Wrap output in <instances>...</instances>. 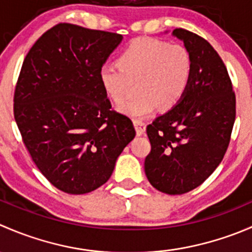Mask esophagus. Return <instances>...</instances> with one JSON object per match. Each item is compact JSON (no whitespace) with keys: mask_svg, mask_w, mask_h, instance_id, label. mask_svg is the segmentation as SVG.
Wrapping results in <instances>:
<instances>
[{"mask_svg":"<svg viewBox=\"0 0 252 252\" xmlns=\"http://www.w3.org/2000/svg\"><path fill=\"white\" fill-rule=\"evenodd\" d=\"M134 126L136 129V134L138 135H142L145 133V129H146V124L142 121H139V119H134Z\"/></svg>","mask_w":252,"mask_h":252,"instance_id":"esophagus-1","label":"esophagus"}]
</instances>
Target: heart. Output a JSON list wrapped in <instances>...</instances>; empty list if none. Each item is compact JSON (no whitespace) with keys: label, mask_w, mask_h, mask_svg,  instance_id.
I'll return each mask as SVG.
<instances>
[{"label":"heart","mask_w":252,"mask_h":252,"mask_svg":"<svg viewBox=\"0 0 252 252\" xmlns=\"http://www.w3.org/2000/svg\"><path fill=\"white\" fill-rule=\"evenodd\" d=\"M192 62L183 45L149 37L133 40L118 57V65L103 64L98 79L106 95L119 103L126 98L131 83L138 81L135 98L121 106L134 118L155 112L158 105L169 110L180 102L189 88Z\"/></svg>","instance_id":"heart-1"}]
</instances>
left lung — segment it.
<instances>
[{
  "mask_svg": "<svg viewBox=\"0 0 252 252\" xmlns=\"http://www.w3.org/2000/svg\"><path fill=\"white\" fill-rule=\"evenodd\" d=\"M191 56L192 70L184 97L146 128L151 151L145 174L168 195L195 189L222 162L235 121V94L222 58L204 37L174 29Z\"/></svg>",
  "mask_w": 252,
  "mask_h": 252,
  "instance_id": "obj_1",
  "label": "left lung"
}]
</instances>
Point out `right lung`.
Segmentation results:
<instances>
[{"label":"right lung","instance_id":"1","mask_svg":"<svg viewBox=\"0 0 252 252\" xmlns=\"http://www.w3.org/2000/svg\"><path fill=\"white\" fill-rule=\"evenodd\" d=\"M117 32L61 23L28 52L14 91V119L45 178L67 194L105 184L133 122L111 110L98 70L121 44Z\"/></svg>","mask_w":252,"mask_h":252}]
</instances>
